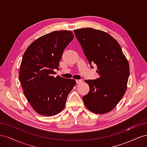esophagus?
I'll use <instances>...</instances> for the list:
<instances>
[{"label": "esophagus", "instance_id": "esophagus-1", "mask_svg": "<svg viewBox=\"0 0 147 147\" xmlns=\"http://www.w3.org/2000/svg\"><path fill=\"white\" fill-rule=\"evenodd\" d=\"M83 81L82 80H76V83H77V84H79V83H82Z\"/></svg>", "mask_w": 147, "mask_h": 147}]
</instances>
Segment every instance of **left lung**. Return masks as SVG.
Instances as JSON below:
<instances>
[{
    "label": "left lung",
    "instance_id": "left-lung-1",
    "mask_svg": "<svg viewBox=\"0 0 147 147\" xmlns=\"http://www.w3.org/2000/svg\"><path fill=\"white\" fill-rule=\"evenodd\" d=\"M84 55L91 65H97L99 78L86 80L90 91L83 97L91 112L104 114L112 110L127 89L129 66L119 44L102 30L92 28L74 30Z\"/></svg>",
    "mask_w": 147,
    "mask_h": 147
}]
</instances>
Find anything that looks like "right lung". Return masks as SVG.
I'll list each match as a JSON object with an SVG mask.
<instances>
[{"label":"right lung","instance_id":"right-lung-1","mask_svg":"<svg viewBox=\"0 0 147 147\" xmlns=\"http://www.w3.org/2000/svg\"><path fill=\"white\" fill-rule=\"evenodd\" d=\"M74 37L70 30L54 31L35 40L24 53L20 81L26 99L40 115L50 117L61 112L76 84L74 79L53 76V70L59 69L64 49Z\"/></svg>","mask_w":147,"mask_h":147}]
</instances>
